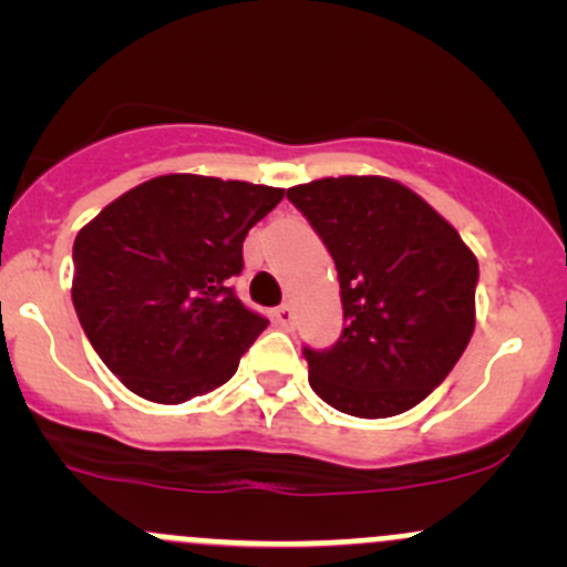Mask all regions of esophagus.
I'll list each match as a JSON object with an SVG mask.
<instances>
[{
  "mask_svg": "<svg viewBox=\"0 0 567 567\" xmlns=\"http://www.w3.org/2000/svg\"><path fill=\"white\" fill-rule=\"evenodd\" d=\"M274 318H277V323L282 326V329H293V323H296L293 307H290V305L277 307V310H274Z\"/></svg>",
  "mask_w": 567,
  "mask_h": 567,
  "instance_id": "34e87169",
  "label": "esophagus"
}]
</instances>
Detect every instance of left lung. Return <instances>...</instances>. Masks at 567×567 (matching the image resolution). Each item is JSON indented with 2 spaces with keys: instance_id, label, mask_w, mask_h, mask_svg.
<instances>
[{
  "instance_id": "obj_1",
  "label": "left lung",
  "mask_w": 567,
  "mask_h": 567,
  "mask_svg": "<svg viewBox=\"0 0 567 567\" xmlns=\"http://www.w3.org/2000/svg\"><path fill=\"white\" fill-rule=\"evenodd\" d=\"M331 251L346 329L305 348L310 386L342 414L384 420L427 398L474 331L477 257L416 192L381 175L288 188Z\"/></svg>"
}]
</instances>
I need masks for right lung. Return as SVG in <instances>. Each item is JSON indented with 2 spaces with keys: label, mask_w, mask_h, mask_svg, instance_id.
Instances as JSON below:
<instances>
[{
  "label": "right lung",
  "mask_w": 567,
  "mask_h": 567,
  "mask_svg": "<svg viewBox=\"0 0 567 567\" xmlns=\"http://www.w3.org/2000/svg\"><path fill=\"white\" fill-rule=\"evenodd\" d=\"M285 188L158 175L120 194L73 241V307L104 364L175 405L233 379L268 326L230 288L244 238Z\"/></svg>",
  "instance_id": "right-lung-1"
}]
</instances>
